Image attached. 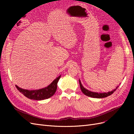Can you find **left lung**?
I'll use <instances>...</instances> for the list:
<instances>
[{"label":"left lung","instance_id":"obj_1","mask_svg":"<svg viewBox=\"0 0 134 134\" xmlns=\"http://www.w3.org/2000/svg\"><path fill=\"white\" fill-rule=\"evenodd\" d=\"M79 84H80V90L82 91V92L84 93L85 95H86L88 97H92V98H104V97H107L111 95L112 93L114 92L116 89L119 87V86H117L116 89L115 90H112L111 92H106V93H97V92H92L90 91H88L87 89L85 88L83 86L82 83H81V82L80 79L79 80Z\"/></svg>","mask_w":134,"mask_h":134}]
</instances>
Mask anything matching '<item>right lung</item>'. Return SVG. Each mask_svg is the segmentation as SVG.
Listing matches in <instances>:
<instances>
[{
  "instance_id": "add662e5",
  "label": "right lung",
  "mask_w": 134,
  "mask_h": 134,
  "mask_svg": "<svg viewBox=\"0 0 134 134\" xmlns=\"http://www.w3.org/2000/svg\"><path fill=\"white\" fill-rule=\"evenodd\" d=\"M61 75L56 78L49 86L38 90H27L19 88L16 86L17 90L27 98L34 100H43L50 98L53 96L57 90V84Z\"/></svg>"
}]
</instances>
